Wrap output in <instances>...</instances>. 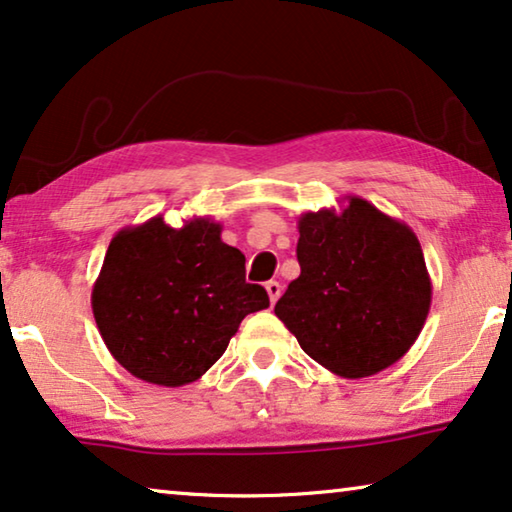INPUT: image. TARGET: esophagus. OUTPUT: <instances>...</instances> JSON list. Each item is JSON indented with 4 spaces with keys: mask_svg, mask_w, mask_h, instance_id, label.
Wrapping results in <instances>:
<instances>
[{
    "mask_svg": "<svg viewBox=\"0 0 512 512\" xmlns=\"http://www.w3.org/2000/svg\"><path fill=\"white\" fill-rule=\"evenodd\" d=\"M280 292H282V285L278 280H269L266 282V294H269V301L276 303L280 299Z\"/></svg>",
    "mask_w": 512,
    "mask_h": 512,
    "instance_id": "1",
    "label": "esophagus"
}]
</instances>
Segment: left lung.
Wrapping results in <instances>:
<instances>
[{"mask_svg": "<svg viewBox=\"0 0 512 512\" xmlns=\"http://www.w3.org/2000/svg\"><path fill=\"white\" fill-rule=\"evenodd\" d=\"M301 276L276 315L305 354L333 375H377L409 352L430 312L432 282L416 234L375 204L299 218Z\"/></svg>", "mask_w": 512, "mask_h": 512, "instance_id": "1", "label": "left lung"}]
</instances>
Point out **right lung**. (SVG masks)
Returning a JSON list of instances; mask_svg holds the SVG:
<instances>
[{
    "label": "right lung",
    "instance_id": "right-lung-1",
    "mask_svg": "<svg viewBox=\"0 0 512 512\" xmlns=\"http://www.w3.org/2000/svg\"><path fill=\"white\" fill-rule=\"evenodd\" d=\"M223 225L163 216L114 234L91 289L105 347L133 377L177 388L225 354L243 317L269 308L246 282V257L220 239Z\"/></svg>",
    "mask_w": 512,
    "mask_h": 512
}]
</instances>
